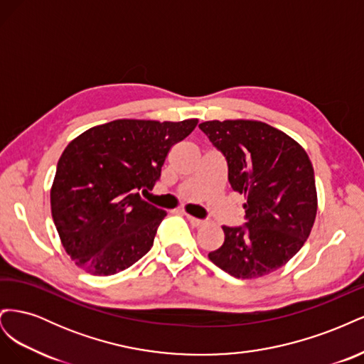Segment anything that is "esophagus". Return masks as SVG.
<instances>
[{"mask_svg":"<svg viewBox=\"0 0 364 364\" xmlns=\"http://www.w3.org/2000/svg\"><path fill=\"white\" fill-rule=\"evenodd\" d=\"M186 218H188V222H190L193 226H196V228H200V226H203V225L206 223L205 220H202V218H196V217L188 215V214H186Z\"/></svg>","mask_w":364,"mask_h":364,"instance_id":"obj_1","label":"esophagus"}]
</instances>
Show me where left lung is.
Segmentation results:
<instances>
[{
    "mask_svg": "<svg viewBox=\"0 0 364 364\" xmlns=\"http://www.w3.org/2000/svg\"><path fill=\"white\" fill-rule=\"evenodd\" d=\"M200 130L222 153L232 190L245 194V226H223L225 243L209 252L217 267L259 278L301 250L316 220L314 170L297 142L261 121H205Z\"/></svg>",
    "mask_w": 364,
    "mask_h": 364,
    "instance_id": "left-lung-1",
    "label": "left lung"
}]
</instances>
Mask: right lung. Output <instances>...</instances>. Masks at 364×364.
Listing matches in <instances>:
<instances>
[{
  "label": "right lung",
  "mask_w": 364,
  "mask_h": 364,
  "mask_svg": "<svg viewBox=\"0 0 364 364\" xmlns=\"http://www.w3.org/2000/svg\"><path fill=\"white\" fill-rule=\"evenodd\" d=\"M197 123L196 118L115 119L70 142L50 199L62 245L77 266L109 277L150 250L167 213L142 200L138 191L155 186L170 149Z\"/></svg>",
  "instance_id": "obj_1"
}]
</instances>
